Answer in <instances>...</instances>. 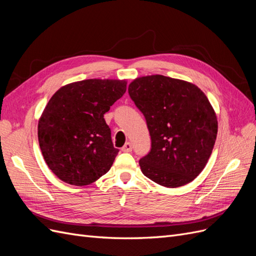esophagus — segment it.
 <instances>
[{
    "label": "esophagus",
    "instance_id": "esophagus-1",
    "mask_svg": "<svg viewBox=\"0 0 256 256\" xmlns=\"http://www.w3.org/2000/svg\"><path fill=\"white\" fill-rule=\"evenodd\" d=\"M131 150H132V144H131L130 142H127L122 147V152H129Z\"/></svg>",
    "mask_w": 256,
    "mask_h": 256
}]
</instances>
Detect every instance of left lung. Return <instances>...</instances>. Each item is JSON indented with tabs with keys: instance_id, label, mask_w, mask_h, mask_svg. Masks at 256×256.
<instances>
[{
	"instance_id": "obj_1",
	"label": "left lung",
	"mask_w": 256,
	"mask_h": 256,
	"mask_svg": "<svg viewBox=\"0 0 256 256\" xmlns=\"http://www.w3.org/2000/svg\"><path fill=\"white\" fill-rule=\"evenodd\" d=\"M130 98L146 120L152 148L138 161L142 173L168 188L192 182L210 157L218 122L196 85L161 74L129 84Z\"/></svg>"
}]
</instances>
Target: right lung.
Returning a JSON list of instances; mask_svg holds the SVG:
<instances>
[{"mask_svg": "<svg viewBox=\"0 0 256 256\" xmlns=\"http://www.w3.org/2000/svg\"><path fill=\"white\" fill-rule=\"evenodd\" d=\"M124 80L90 79L54 94L38 122L46 164L60 180L86 186L111 168L118 150L104 115L126 92Z\"/></svg>", "mask_w": 256, "mask_h": 256, "instance_id": "right-lung-1", "label": "right lung"}]
</instances>
